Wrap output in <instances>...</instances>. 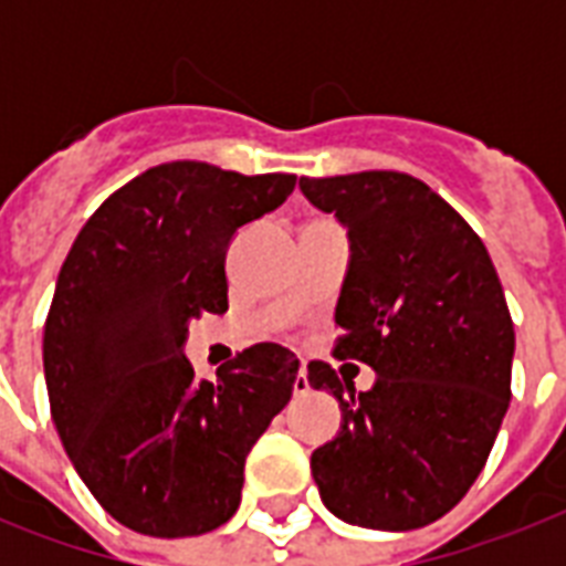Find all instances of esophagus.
Wrapping results in <instances>:
<instances>
[{"instance_id": "1", "label": "esophagus", "mask_w": 566, "mask_h": 566, "mask_svg": "<svg viewBox=\"0 0 566 566\" xmlns=\"http://www.w3.org/2000/svg\"><path fill=\"white\" fill-rule=\"evenodd\" d=\"M308 390H311L308 373H305V367H302V370L296 373V378H293V394H296V396H308Z\"/></svg>"}]
</instances>
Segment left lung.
<instances>
[{
	"label": "left lung",
	"mask_w": 566,
	"mask_h": 566,
	"mask_svg": "<svg viewBox=\"0 0 566 566\" xmlns=\"http://www.w3.org/2000/svg\"><path fill=\"white\" fill-rule=\"evenodd\" d=\"M300 188L349 231L335 358L378 373L355 394L332 364H308L311 387L344 411L311 455L314 482L353 526H429L464 500L509 411L514 323L496 266L464 217L408 172L302 176Z\"/></svg>",
	"instance_id": "obj_1"
}]
</instances>
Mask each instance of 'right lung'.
Returning a JSON list of instances; mask_svg holds the SVG:
<instances>
[{
    "label": "right lung",
    "instance_id": "1",
    "mask_svg": "<svg viewBox=\"0 0 566 566\" xmlns=\"http://www.w3.org/2000/svg\"><path fill=\"white\" fill-rule=\"evenodd\" d=\"M291 172L170 161L78 231L49 305L43 370L75 473L111 517L153 537L205 535L238 511L249 449L291 402L300 358L255 344L199 381L188 323L229 308L226 249L293 193Z\"/></svg>",
    "mask_w": 566,
    "mask_h": 566
}]
</instances>
